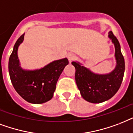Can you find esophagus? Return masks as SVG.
I'll return each mask as SVG.
<instances>
[{
	"mask_svg": "<svg viewBox=\"0 0 133 133\" xmlns=\"http://www.w3.org/2000/svg\"><path fill=\"white\" fill-rule=\"evenodd\" d=\"M67 58L69 59V61L71 62L74 61V59H76V56L74 54H73V53H69L67 55Z\"/></svg>",
	"mask_w": 133,
	"mask_h": 133,
	"instance_id": "34e87169",
	"label": "esophagus"
}]
</instances>
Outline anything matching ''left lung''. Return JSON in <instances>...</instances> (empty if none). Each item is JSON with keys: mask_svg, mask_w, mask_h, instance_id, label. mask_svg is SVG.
Masks as SVG:
<instances>
[{"mask_svg": "<svg viewBox=\"0 0 133 133\" xmlns=\"http://www.w3.org/2000/svg\"><path fill=\"white\" fill-rule=\"evenodd\" d=\"M109 37L115 44L117 59L116 68L110 74L98 75L78 62H71L76 69V82L81 96L84 99L93 103H99L111 98L119 90L123 81L125 61L121 52L120 44L112 31L109 32Z\"/></svg>", "mask_w": 133, "mask_h": 133, "instance_id": "8db88e82", "label": "left lung"}]
</instances>
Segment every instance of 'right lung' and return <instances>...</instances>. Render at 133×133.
<instances>
[{
	"instance_id": "add662e5",
	"label": "right lung",
	"mask_w": 133,
	"mask_h": 133,
	"mask_svg": "<svg viewBox=\"0 0 133 133\" xmlns=\"http://www.w3.org/2000/svg\"><path fill=\"white\" fill-rule=\"evenodd\" d=\"M24 34L18 38L9 59V74L16 92L26 101L40 104L48 101L53 96L60 74L69 64L67 58L56 60L41 69L25 71L19 66L17 55L18 46Z\"/></svg>"
}]
</instances>
